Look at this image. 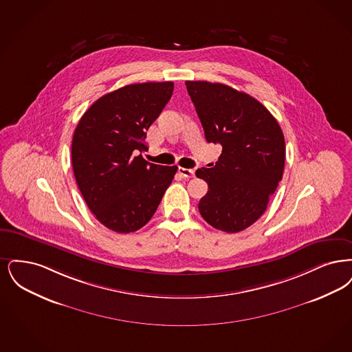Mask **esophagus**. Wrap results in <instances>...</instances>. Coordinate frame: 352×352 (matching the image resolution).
Returning <instances> with one entry per match:
<instances>
[{
  "mask_svg": "<svg viewBox=\"0 0 352 352\" xmlns=\"http://www.w3.org/2000/svg\"><path fill=\"white\" fill-rule=\"evenodd\" d=\"M179 173L183 176V177H193L195 176V169L192 168H183V167H179Z\"/></svg>",
  "mask_w": 352,
  "mask_h": 352,
  "instance_id": "1",
  "label": "esophagus"
}]
</instances>
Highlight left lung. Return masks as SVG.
Segmentation results:
<instances>
[{
    "mask_svg": "<svg viewBox=\"0 0 352 352\" xmlns=\"http://www.w3.org/2000/svg\"><path fill=\"white\" fill-rule=\"evenodd\" d=\"M205 138L219 143L215 164L196 170L208 183L202 218L214 229L238 232L265 212L283 179L285 140L275 117L250 94L209 81H186Z\"/></svg>",
    "mask_w": 352,
    "mask_h": 352,
    "instance_id": "obj_1",
    "label": "left lung"
}]
</instances>
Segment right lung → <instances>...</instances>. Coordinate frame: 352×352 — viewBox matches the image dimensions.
<instances>
[{
    "mask_svg": "<svg viewBox=\"0 0 352 352\" xmlns=\"http://www.w3.org/2000/svg\"><path fill=\"white\" fill-rule=\"evenodd\" d=\"M173 92V82H142L98 98L78 121L72 139V167L78 189L107 229L127 234L155 214L176 166L142 157L146 131Z\"/></svg>",
    "mask_w": 352,
    "mask_h": 352,
    "instance_id": "add662e5",
    "label": "right lung"
}]
</instances>
